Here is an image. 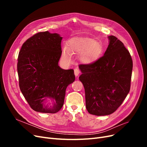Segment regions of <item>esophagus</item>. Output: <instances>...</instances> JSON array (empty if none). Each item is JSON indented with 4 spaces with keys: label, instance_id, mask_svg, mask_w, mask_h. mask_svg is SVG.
Segmentation results:
<instances>
[{
    "label": "esophagus",
    "instance_id": "34e87169",
    "mask_svg": "<svg viewBox=\"0 0 147 147\" xmlns=\"http://www.w3.org/2000/svg\"><path fill=\"white\" fill-rule=\"evenodd\" d=\"M74 71V74H75L76 77H78L79 76V74H80L79 69H78V68H75Z\"/></svg>",
    "mask_w": 147,
    "mask_h": 147
}]
</instances>
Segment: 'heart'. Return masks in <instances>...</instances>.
I'll return each mask as SVG.
<instances>
[{
    "label": "heart",
    "mask_w": 147,
    "mask_h": 147,
    "mask_svg": "<svg viewBox=\"0 0 147 147\" xmlns=\"http://www.w3.org/2000/svg\"><path fill=\"white\" fill-rule=\"evenodd\" d=\"M101 46L92 38L88 37H73L67 44L66 49L62 52V59L66 63L71 61V54H80L82 61L86 64L92 63L101 53Z\"/></svg>",
    "instance_id": "heart-1"
}]
</instances>
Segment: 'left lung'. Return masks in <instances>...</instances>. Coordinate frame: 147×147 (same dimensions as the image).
I'll return each mask as SVG.
<instances>
[{
	"label": "left lung",
	"instance_id": "left-lung-1",
	"mask_svg": "<svg viewBox=\"0 0 147 147\" xmlns=\"http://www.w3.org/2000/svg\"><path fill=\"white\" fill-rule=\"evenodd\" d=\"M104 56L90 64H81L79 80L85 91L89 113L106 115L113 113L129 94L133 67L129 52L114 36Z\"/></svg>",
	"mask_w": 147,
	"mask_h": 147
}]
</instances>
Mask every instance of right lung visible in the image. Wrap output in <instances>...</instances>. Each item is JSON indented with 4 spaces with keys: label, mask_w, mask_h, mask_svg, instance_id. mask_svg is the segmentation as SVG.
Returning <instances> with one entry per match:
<instances>
[{
    "label": "right lung",
    "mask_w": 147,
    "mask_h": 147,
    "mask_svg": "<svg viewBox=\"0 0 147 147\" xmlns=\"http://www.w3.org/2000/svg\"><path fill=\"white\" fill-rule=\"evenodd\" d=\"M63 37L48 31L38 33L23 43L19 52L17 71L22 95L32 109L56 113L63 107L65 90L75 80L73 69L58 65ZM51 99L53 105L46 104Z\"/></svg>",
    "instance_id": "1"
}]
</instances>
